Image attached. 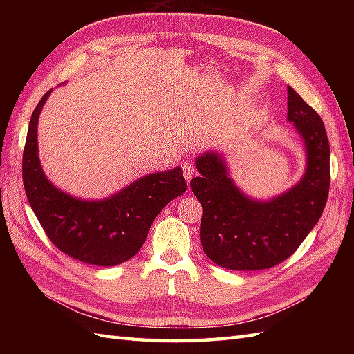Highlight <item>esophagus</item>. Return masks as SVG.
<instances>
[{"instance_id": "obj_1", "label": "esophagus", "mask_w": 354, "mask_h": 354, "mask_svg": "<svg viewBox=\"0 0 354 354\" xmlns=\"http://www.w3.org/2000/svg\"><path fill=\"white\" fill-rule=\"evenodd\" d=\"M181 167H183V173H184L185 179H187V181H190V179L193 178V175H194L193 164H192L190 161H184V162L181 164Z\"/></svg>"}]
</instances>
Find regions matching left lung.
<instances>
[{
    "instance_id": "8db88e82",
    "label": "left lung",
    "mask_w": 354,
    "mask_h": 354,
    "mask_svg": "<svg viewBox=\"0 0 354 354\" xmlns=\"http://www.w3.org/2000/svg\"><path fill=\"white\" fill-rule=\"evenodd\" d=\"M288 120L301 135L307 167L301 181L269 201L240 192L216 152L196 158L192 190L202 205L201 243L216 265L232 270L277 266L298 250L324 212L330 187V146L318 112L288 86Z\"/></svg>"
}]
</instances>
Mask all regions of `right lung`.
<instances>
[{
	"instance_id": "add662e5",
	"label": "right lung",
	"mask_w": 354,
	"mask_h": 354,
	"mask_svg": "<svg viewBox=\"0 0 354 354\" xmlns=\"http://www.w3.org/2000/svg\"><path fill=\"white\" fill-rule=\"evenodd\" d=\"M50 93L33 111L22 153L28 204L57 250L88 265H120L140 251L161 209L185 192L183 170L150 173L102 201L77 199L56 189L37 156V120Z\"/></svg>"
}]
</instances>
